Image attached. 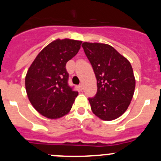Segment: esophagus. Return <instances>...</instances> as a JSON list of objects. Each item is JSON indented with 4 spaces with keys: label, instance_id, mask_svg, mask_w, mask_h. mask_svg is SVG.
<instances>
[{
    "label": "esophagus",
    "instance_id": "esophagus-1",
    "mask_svg": "<svg viewBox=\"0 0 161 161\" xmlns=\"http://www.w3.org/2000/svg\"><path fill=\"white\" fill-rule=\"evenodd\" d=\"M78 88H79V89H80V90H82V89H83V85H82V84L79 85Z\"/></svg>",
    "mask_w": 161,
    "mask_h": 161
}]
</instances>
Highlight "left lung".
<instances>
[{
    "label": "left lung",
    "mask_w": 161,
    "mask_h": 161,
    "mask_svg": "<svg viewBox=\"0 0 161 161\" xmlns=\"http://www.w3.org/2000/svg\"><path fill=\"white\" fill-rule=\"evenodd\" d=\"M82 47L97 79L96 96L89 98L91 109L102 120L118 119L127 109L135 92L131 64L108 44L85 42Z\"/></svg>",
    "instance_id": "obj_1"
}]
</instances>
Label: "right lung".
<instances>
[{
    "label": "right lung",
    "mask_w": 161,
    "mask_h": 161,
    "mask_svg": "<svg viewBox=\"0 0 161 161\" xmlns=\"http://www.w3.org/2000/svg\"><path fill=\"white\" fill-rule=\"evenodd\" d=\"M81 41L55 39L37 55L25 79V90L31 105L51 119L63 117L72 109L78 92L68 85L66 64L80 48Z\"/></svg>",
    "instance_id": "add662e5"
}]
</instances>
